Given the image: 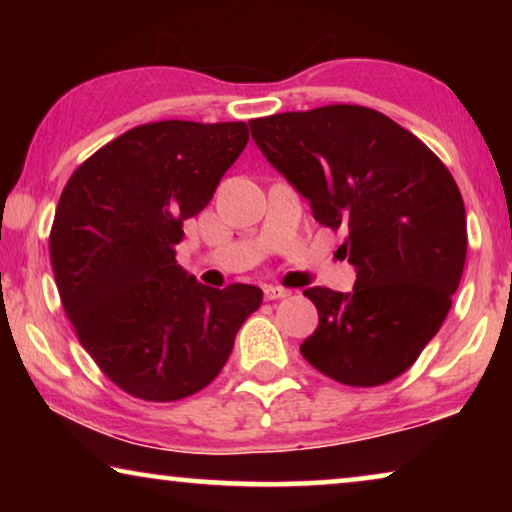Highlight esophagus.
Wrapping results in <instances>:
<instances>
[{
    "label": "esophagus",
    "instance_id": "1",
    "mask_svg": "<svg viewBox=\"0 0 512 512\" xmlns=\"http://www.w3.org/2000/svg\"><path fill=\"white\" fill-rule=\"evenodd\" d=\"M263 293H265V300H282L291 296V291L282 289V286H265Z\"/></svg>",
    "mask_w": 512,
    "mask_h": 512
}]
</instances>
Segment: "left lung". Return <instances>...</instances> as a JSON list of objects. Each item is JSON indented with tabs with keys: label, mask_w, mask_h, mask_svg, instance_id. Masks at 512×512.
Masks as SVG:
<instances>
[{
	"label": "left lung",
	"mask_w": 512,
	"mask_h": 512,
	"mask_svg": "<svg viewBox=\"0 0 512 512\" xmlns=\"http://www.w3.org/2000/svg\"><path fill=\"white\" fill-rule=\"evenodd\" d=\"M268 163L342 242L349 293L312 286L319 326L300 354L349 387L405 373L443 326L466 263V209L429 146L380 111L328 104L249 121Z\"/></svg>",
	"instance_id": "1"
}]
</instances>
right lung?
Masks as SVG:
<instances>
[{"mask_svg":"<svg viewBox=\"0 0 512 512\" xmlns=\"http://www.w3.org/2000/svg\"><path fill=\"white\" fill-rule=\"evenodd\" d=\"M247 142L242 121L146 123L93 153L60 195L51 263L62 307L125 394L167 403L205 389L263 303L258 286L195 282L174 251Z\"/></svg>","mask_w":512,"mask_h":512,"instance_id":"right-lung-1","label":"right lung"}]
</instances>
